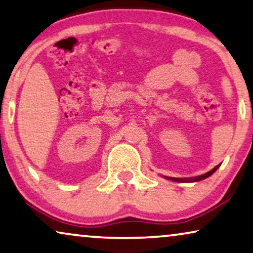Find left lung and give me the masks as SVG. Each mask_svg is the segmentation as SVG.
Instances as JSON below:
<instances>
[{"mask_svg":"<svg viewBox=\"0 0 253 253\" xmlns=\"http://www.w3.org/2000/svg\"><path fill=\"white\" fill-rule=\"evenodd\" d=\"M220 167V165L219 166H216L215 168H213L212 170H210L209 172H206V174H204V175H202V176H198V177H195V178H192V181H202V179H204V178H206V177H209V176H211L213 174L214 171L216 170L217 168ZM168 179H171V181H176V182H185V179H178V178H172V177H168Z\"/></svg>","mask_w":253,"mask_h":253,"instance_id":"obj_1","label":"left lung"}]
</instances>
